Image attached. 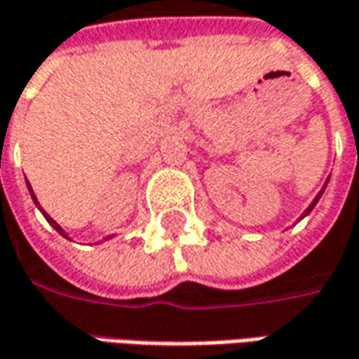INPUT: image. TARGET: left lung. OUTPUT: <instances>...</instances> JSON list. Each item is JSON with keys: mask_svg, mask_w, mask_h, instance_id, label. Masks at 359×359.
<instances>
[{"mask_svg": "<svg viewBox=\"0 0 359 359\" xmlns=\"http://www.w3.org/2000/svg\"><path fill=\"white\" fill-rule=\"evenodd\" d=\"M327 180H330V177H327ZM327 180H326V184H327ZM326 184H324V187H322V191H320V192H318V194H316V198H314V201H312V203H310V206H308V208H306V210H304V212H302V217H300V218L308 217V215H310V212H312V208H314L316 204H318V201H320V198H322V194H324V191H326Z\"/></svg>", "mask_w": 359, "mask_h": 359, "instance_id": "8db88e82", "label": "left lung"}]
</instances>
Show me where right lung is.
Wrapping results in <instances>:
<instances>
[{
	"label": "right lung",
	"mask_w": 359,
	"mask_h": 359,
	"mask_svg": "<svg viewBox=\"0 0 359 359\" xmlns=\"http://www.w3.org/2000/svg\"><path fill=\"white\" fill-rule=\"evenodd\" d=\"M27 189H29V194H32L33 203H35V204H37V206H39V203H37V196H35V192H33L32 184H29V182H27ZM39 210H41V212H43V217L47 218V222H49V224H51V226H53V229H55L57 232H59V234H61V236H65V238H69L67 234H65V230L61 229V226H59V224H57L55 220H53V218L49 217V215H47V212H45V210H43V208H41V206H39ZM69 241H71V238H69Z\"/></svg>",
	"instance_id": "1"
}]
</instances>
